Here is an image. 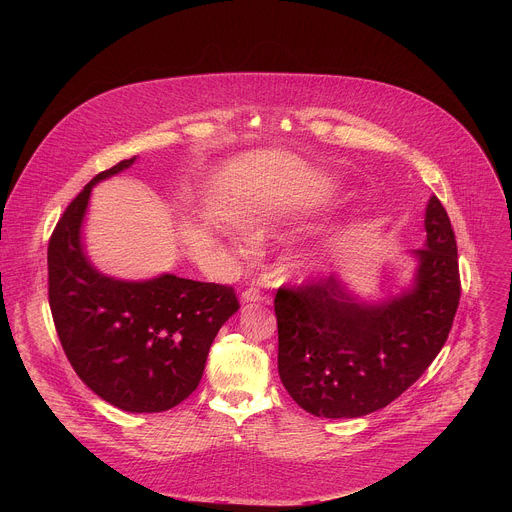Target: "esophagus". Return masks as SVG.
<instances>
[{
    "instance_id": "34e87169",
    "label": "esophagus",
    "mask_w": 512,
    "mask_h": 512,
    "mask_svg": "<svg viewBox=\"0 0 512 512\" xmlns=\"http://www.w3.org/2000/svg\"><path fill=\"white\" fill-rule=\"evenodd\" d=\"M241 300H243V304H257L263 298H261V291L257 287H249V289H245L243 294H241Z\"/></svg>"
}]
</instances>
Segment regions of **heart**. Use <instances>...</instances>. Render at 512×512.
I'll use <instances>...</instances> for the list:
<instances>
[{
  "instance_id": "1",
  "label": "heart",
  "mask_w": 512,
  "mask_h": 512,
  "mask_svg": "<svg viewBox=\"0 0 512 512\" xmlns=\"http://www.w3.org/2000/svg\"><path fill=\"white\" fill-rule=\"evenodd\" d=\"M287 221H289L287 210L273 200H259L247 206L239 216V223L245 229V233H249L257 241L273 237ZM338 245H340L338 237L322 239L314 247L287 259L283 265L285 275L291 279H308L312 275L322 273L328 267V263L334 259Z\"/></svg>"
}]
</instances>
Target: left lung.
<instances>
[{
	"label": "left lung",
	"mask_w": 512,
	"mask_h": 512,
	"mask_svg": "<svg viewBox=\"0 0 512 512\" xmlns=\"http://www.w3.org/2000/svg\"><path fill=\"white\" fill-rule=\"evenodd\" d=\"M425 243L409 251L411 279L381 300L362 296L342 273L275 296L277 371L316 417L350 419L407 391L448 340L458 304V247L435 196L425 206Z\"/></svg>",
	"instance_id": "left-lung-1"
}]
</instances>
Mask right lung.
Instances as JSON below:
<instances>
[{
  "mask_svg": "<svg viewBox=\"0 0 512 512\" xmlns=\"http://www.w3.org/2000/svg\"><path fill=\"white\" fill-rule=\"evenodd\" d=\"M97 174L68 204L48 245V300L60 344L81 381L129 413H160L200 383L208 350L239 310L233 287L174 273L119 279L85 245L93 188L135 164Z\"/></svg>",
  "mask_w": 512,
  "mask_h": 512,
  "instance_id": "obj_1",
  "label": "right lung"
}]
</instances>
